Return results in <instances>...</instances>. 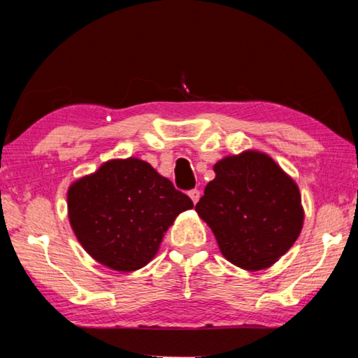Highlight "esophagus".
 <instances>
[{
    "instance_id": "obj_1",
    "label": "esophagus",
    "mask_w": 358,
    "mask_h": 358,
    "mask_svg": "<svg viewBox=\"0 0 358 358\" xmlns=\"http://www.w3.org/2000/svg\"><path fill=\"white\" fill-rule=\"evenodd\" d=\"M188 194H189V197H191V201H193V202H194V204H196V202H197V201H199V197H201V193H199V189H196V188H194V189H191Z\"/></svg>"
}]
</instances>
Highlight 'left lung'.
Masks as SVG:
<instances>
[{
    "instance_id": "obj_1",
    "label": "left lung",
    "mask_w": 358,
    "mask_h": 358,
    "mask_svg": "<svg viewBox=\"0 0 358 358\" xmlns=\"http://www.w3.org/2000/svg\"><path fill=\"white\" fill-rule=\"evenodd\" d=\"M196 212L215 234L223 257L244 270H264L294 244L303 210L297 185L257 151L213 165Z\"/></svg>"
}]
</instances>
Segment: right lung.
Wrapping results in <instances>:
<instances>
[{
  "label": "right lung",
  "mask_w": 358,
  "mask_h": 358,
  "mask_svg": "<svg viewBox=\"0 0 358 358\" xmlns=\"http://www.w3.org/2000/svg\"><path fill=\"white\" fill-rule=\"evenodd\" d=\"M193 201L140 159H115L77 180L67 193L69 220L99 264L133 271L151 262L175 217Z\"/></svg>",
  "instance_id": "obj_1"
}]
</instances>
